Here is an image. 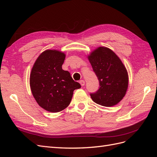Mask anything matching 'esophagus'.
<instances>
[{
  "mask_svg": "<svg viewBox=\"0 0 157 157\" xmlns=\"http://www.w3.org/2000/svg\"><path fill=\"white\" fill-rule=\"evenodd\" d=\"M80 85H81L82 86H84V85H85V81L84 80H80Z\"/></svg>",
  "mask_w": 157,
  "mask_h": 157,
  "instance_id": "obj_1",
  "label": "esophagus"
}]
</instances>
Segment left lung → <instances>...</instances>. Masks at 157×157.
I'll use <instances>...</instances> for the list:
<instances>
[{
    "label": "left lung",
    "mask_w": 157,
    "mask_h": 157,
    "mask_svg": "<svg viewBox=\"0 0 157 157\" xmlns=\"http://www.w3.org/2000/svg\"><path fill=\"white\" fill-rule=\"evenodd\" d=\"M88 59L99 82L96 92L90 94L99 105L111 107L119 103L128 86L127 70L121 59L111 49L100 46L88 56Z\"/></svg>",
    "instance_id": "8db88e82"
}]
</instances>
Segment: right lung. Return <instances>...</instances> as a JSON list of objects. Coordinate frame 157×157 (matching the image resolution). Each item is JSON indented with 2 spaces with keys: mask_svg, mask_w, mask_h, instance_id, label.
<instances>
[{
  "mask_svg": "<svg viewBox=\"0 0 157 157\" xmlns=\"http://www.w3.org/2000/svg\"><path fill=\"white\" fill-rule=\"evenodd\" d=\"M65 54L56 50H46L39 55L30 74V87L39 106L51 113L67 107L73 92L81 86L62 69Z\"/></svg>",
  "mask_w": 157,
  "mask_h": 157,
  "instance_id": "obj_1",
  "label": "right lung"
}]
</instances>
